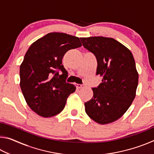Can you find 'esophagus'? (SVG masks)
Listing matches in <instances>:
<instances>
[{"label":"esophagus","mask_w":154,"mask_h":154,"mask_svg":"<svg viewBox=\"0 0 154 154\" xmlns=\"http://www.w3.org/2000/svg\"><path fill=\"white\" fill-rule=\"evenodd\" d=\"M75 86H76V88H78V89H80V88L85 87V85L84 84H78V83H77V84H75Z\"/></svg>","instance_id":"34e87169"}]
</instances>
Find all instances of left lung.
Instances as JSON below:
<instances>
[{
  "mask_svg": "<svg viewBox=\"0 0 154 154\" xmlns=\"http://www.w3.org/2000/svg\"><path fill=\"white\" fill-rule=\"evenodd\" d=\"M83 46L97 60L96 75L102 83L92 88L93 97L85 103V111L100 124L118 120L126 113L136 96L139 74L135 61L126 47L113 38H80Z\"/></svg>",
  "mask_w": 154,
  "mask_h": 154,
  "instance_id": "obj_1",
  "label": "left lung"
}]
</instances>
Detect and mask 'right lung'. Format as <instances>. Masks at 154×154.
<instances>
[{
	"label": "right lung",
	"mask_w": 154,
	"mask_h": 154,
	"mask_svg": "<svg viewBox=\"0 0 154 154\" xmlns=\"http://www.w3.org/2000/svg\"><path fill=\"white\" fill-rule=\"evenodd\" d=\"M81 46L79 37L51 32L28 48L20 65V85L28 105L38 116L50 118L60 113L75 91L73 84L66 82L67 71L62 60L67 51Z\"/></svg>",
	"instance_id": "obj_1"
}]
</instances>
